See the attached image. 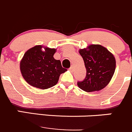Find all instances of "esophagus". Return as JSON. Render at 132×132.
<instances>
[{"instance_id":"obj_1","label":"esophagus","mask_w":132,"mask_h":132,"mask_svg":"<svg viewBox=\"0 0 132 132\" xmlns=\"http://www.w3.org/2000/svg\"><path fill=\"white\" fill-rule=\"evenodd\" d=\"M69 70H70V71H71V72H72V71H73V70H74V66H71V67H70V68H69Z\"/></svg>"}]
</instances>
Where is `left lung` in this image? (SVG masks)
<instances>
[{
    "instance_id": "1",
    "label": "left lung",
    "mask_w": 132,
    "mask_h": 132,
    "mask_svg": "<svg viewBox=\"0 0 132 132\" xmlns=\"http://www.w3.org/2000/svg\"><path fill=\"white\" fill-rule=\"evenodd\" d=\"M79 53L84 60L86 76L82 81L78 82V86L87 92L103 89L110 82L116 70L113 55L99 44H92L80 49Z\"/></svg>"
}]
</instances>
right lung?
<instances>
[{
    "mask_svg": "<svg viewBox=\"0 0 132 132\" xmlns=\"http://www.w3.org/2000/svg\"><path fill=\"white\" fill-rule=\"evenodd\" d=\"M38 45L28 50L20 63V69L26 81L32 86L45 89L58 82L60 75L67 70L59 60L55 59L56 49Z\"/></svg>",
    "mask_w": 132,
    "mask_h": 132,
    "instance_id": "obj_1",
    "label": "right lung"
}]
</instances>
